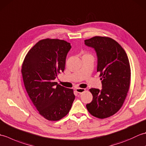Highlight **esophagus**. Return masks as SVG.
<instances>
[{
    "label": "esophagus",
    "mask_w": 146,
    "mask_h": 146,
    "mask_svg": "<svg viewBox=\"0 0 146 146\" xmlns=\"http://www.w3.org/2000/svg\"><path fill=\"white\" fill-rule=\"evenodd\" d=\"M85 89H84V88H76V92L80 94H82V93H83V92H85Z\"/></svg>",
    "instance_id": "obj_1"
}]
</instances>
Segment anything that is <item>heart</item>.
I'll return each instance as SVG.
<instances>
[{"label":"heart","instance_id":"1","mask_svg":"<svg viewBox=\"0 0 146 146\" xmlns=\"http://www.w3.org/2000/svg\"><path fill=\"white\" fill-rule=\"evenodd\" d=\"M83 56H92L90 54H89V53H87V52H86V53H85L84 54V55Z\"/></svg>","mask_w":146,"mask_h":146}]
</instances>
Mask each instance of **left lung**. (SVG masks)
I'll list each match as a JSON object with an SVG mask.
<instances>
[{"label":"left lung","mask_w":146,"mask_h":146,"mask_svg":"<svg viewBox=\"0 0 146 146\" xmlns=\"http://www.w3.org/2000/svg\"><path fill=\"white\" fill-rule=\"evenodd\" d=\"M85 44L97 52V72L102 84L100 91L89 90L93 100L86 107L92 115L105 119L120 109L127 95L131 76L129 58L122 46L109 37H93L85 40Z\"/></svg>","instance_id":"1"}]
</instances>
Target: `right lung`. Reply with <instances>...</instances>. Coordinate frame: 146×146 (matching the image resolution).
<instances>
[{
  "mask_svg": "<svg viewBox=\"0 0 146 146\" xmlns=\"http://www.w3.org/2000/svg\"><path fill=\"white\" fill-rule=\"evenodd\" d=\"M70 43L59 39L40 40L26 55L21 68L24 86L33 105L46 119L57 121L69 113L75 100L73 89L54 80L65 68Z\"/></svg>",
  "mask_w": 146,
  "mask_h": 146,
  "instance_id": "add662e5",
  "label": "right lung"
}]
</instances>
